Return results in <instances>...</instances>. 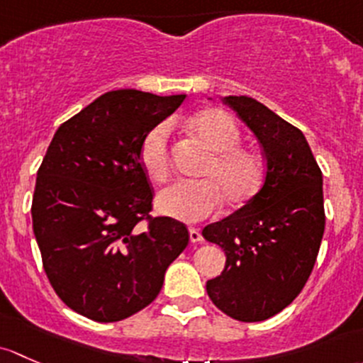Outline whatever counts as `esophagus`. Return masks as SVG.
I'll return each mask as SVG.
<instances>
[{
	"mask_svg": "<svg viewBox=\"0 0 363 363\" xmlns=\"http://www.w3.org/2000/svg\"><path fill=\"white\" fill-rule=\"evenodd\" d=\"M189 236H190V242H201V241H203L201 230L194 229V227H190V229H189Z\"/></svg>",
	"mask_w": 363,
	"mask_h": 363,
	"instance_id": "34e87169",
	"label": "esophagus"
}]
</instances>
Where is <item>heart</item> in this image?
Instances as JSON below:
<instances>
[{
    "label": "heart",
    "mask_w": 363,
    "mask_h": 363,
    "mask_svg": "<svg viewBox=\"0 0 363 363\" xmlns=\"http://www.w3.org/2000/svg\"><path fill=\"white\" fill-rule=\"evenodd\" d=\"M190 129L203 140L211 157L203 169L206 180L177 182L160 190L157 209L164 216L194 223L213 215L222 199L233 206L252 199L264 180V160L252 148L239 147L241 130L222 110H206L190 121ZM171 124L152 127L140 147V162L154 182H166L171 171Z\"/></svg>",
    "instance_id": "1"
}]
</instances>
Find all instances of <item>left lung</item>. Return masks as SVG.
<instances>
[{
  "label": "left lung",
  "mask_w": 363,
  "mask_h": 363,
  "mask_svg": "<svg viewBox=\"0 0 363 363\" xmlns=\"http://www.w3.org/2000/svg\"><path fill=\"white\" fill-rule=\"evenodd\" d=\"M223 103L259 140L265 178L245 206L203 229L227 257L206 292L230 318L264 321L292 304L311 274L325 230L323 177L302 130L248 96Z\"/></svg>",
  "instance_id": "1"
}]
</instances>
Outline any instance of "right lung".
Wrapping results in <instances>:
<instances>
[{
    "instance_id": "obj_1",
    "label": "right lung",
    "mask_w": 363,
    "mask_h": 363,
    "mask_svg": "<svg viewBox=\"0 0 363 363\" xmlns=\"http://www.w3.org/2000/svg\"><path fill=\"white\" fill-rule=\"evenodd\" d=\"M185 94L121 89L99 96L55 130L36 174L33 230L55 294L78 315L121 321L159 295L189 245L178 220H150L140 147ZM147 218L149 225H139Z\"/></svg>"
}]
</instances>
